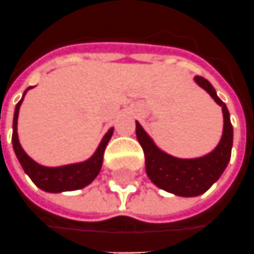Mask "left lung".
Returning a JSON list of instances; mask_svg holds the SVG:
<instances>
[{"instance_id":"obj_1","label":"left lung","mask_w":254,"mask_h":254,"mask_svg":"<svg viewBox=\"0 0 254 254\" xmlns=\"http://www.w3.org/2000/svg\"><path fill=\"white\" fill-rule=\"evenodd\" d=\"M196 81L210 97L223 108L224 130L217 148L211 153L199 159H177L160 149L150 139L149 135L137 122L135 132L139 145L145 153L146 174L150 181L162 190L178 196H197L204 193L217 181L225 170L231 159L232 148V124L230 113L223 101L217 97L216 90L204 77L196 76Z\"/></svg>"}]
</instances>
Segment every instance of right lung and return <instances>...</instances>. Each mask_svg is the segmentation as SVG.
<instances>
[{"mask_svg": "<svg viewBox=\"0 0 254 254\" xmlns=\"http://www.w3.org/2000/svg\"><path fill=\"white\" fill-rule=\"evenodd\" d=\"M30 88L31 87H29L27 90H30ZM26 91H24V94H26ZM22 101H23V98L17 102L16 108H15L12 144H13V150L16 153L19 163L22 164L24 173L31 178V181L36 184L38 188L47 190V192H54V193L64 192V190H80L92 183L94 178L97 177L101 171L102 162H104L105 148L113 134V128H110L105 134L104 139L98 146L97 152L88 160H85L83 163L61 166V167H44L26 155V152L22 149L19 139H17V116H19V108L22 105Z\"/></svg>", "mask_w": 254, "mask_h": 254, "instance_id": "right-lung-1", "label": "right lung"}]
</instances>
